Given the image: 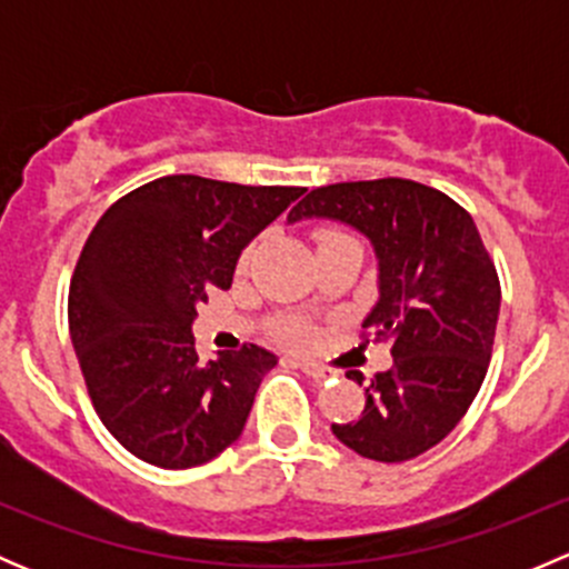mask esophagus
I'll return each instance as SVG.
<instances>
[{"mask_svg": "<svg viewBox=\"0 0 569 569\" xmlns=\"http://www.w3.org/2000/svg\"><path fill=\"white\" fill-rule=\"evenodd\" d=\"M302 369V375H308L311 377V380H317V382H321V380H327V377H330V371L327 369H321V366H317V363H306V360H302V363H297Z\"/></svg>", "mask_w": 569, "mask_h": 569, "instance_id": "esophagus-1", "label": "esophagus"}]
</instances>
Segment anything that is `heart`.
I'll return each instance as SVG.
<instances>
[{"instance_id": "1", "label": "heart", "mask_w": 569, "mask_h": 569, "mask_svg": "<svg viewBox=\"0 0 569 569\" xmlns=\"http://www.w3.org/2000/svg\"><path fill=\"white\" fill-rule=\"evenodd\" d=\"M341 237H349V233L336 231V228H319V231H317L319 248H325V244L336 242V239H341ZM252 250H256V244H252V248L244 252V263L250 261ZM278 336H280V341H286L289 347H306V343L311 341L313 332H311V325H306V321L283 319V321H280V327H278Z\"/></svg>"}]
</instances>
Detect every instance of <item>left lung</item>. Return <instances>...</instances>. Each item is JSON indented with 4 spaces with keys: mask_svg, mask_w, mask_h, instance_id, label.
Wrapping results in <instances>:
<instances>
[{
    "mask_svg": "<svg viewBox=\"0 0 569 569\" xmlns=\"http://www.w3.org/2000/svg\"><path fill=\"white\" fill-rule=\"evenodd\" d=\"M332 217L371 239L380 302L363 343H391L393 366L366 386L358 421L332 435L377 462H405L438 446L485 382L496 341L501 280L476 222L457 200L410 178L311 189L289 220ZM349 380L363 382L360 371Z\"/></svg>",
    "mask_w": 569,
    "mask_h": 569,
    "instance_id": "obj_1",
    "label": "left lung"
}]
</instances>
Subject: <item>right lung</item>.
Here are the masks:
<instances>
[{
	"label": "right lung",
	"mask_w": 569,
	"mask_h": 569,
	"mask_svg": "<svg viewBox=\"0 0 569 569\" xmlns=\"http://www.w3.org/2000/svg\"><path fill=\"white\" fill-rule=\"evenodd\" d=\"M306 187L164 176L101 214L68 289V327L88 396L126 451L157 468L214 460L242 435L272 352H194V306L231 289L250 239Z\"/></svg>",
	"instance_id": "1"
}]
</instances>
